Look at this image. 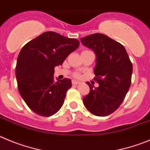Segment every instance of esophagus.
Segmentation results:
<instances>
[{
  "label": "esophagus",
  "instance_id": "1",
  "mask_svg": "<svg viewBox=\"0 0 150 150\" xmlns=\"http://www.w3.org/2000/svg\"><path fill=\"white\" fill-rule=\"evenodd\" d=\"M72 84H74V85H77V84H78V83H79V82H78V81H72Z\"/></svg>",
  "mask_w": 150,
  "mask_h": 150
}]
</instances>
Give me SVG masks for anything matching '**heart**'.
Listing matches in <instances>:
<instances>
[{
    "label": "heart",
    "mask_w": 150,
    "mask_h": 150,
    "mask_svg": "<svg viewBox=\"0 0 150 150\" xmlns=\"http://www.w3.org/2000/svg\"><path fill=\"white\" fill-rule=\"evenodd\" d=\"M74 76H75V78H79V77H80V75H79V73H75V75H74Z\"/></svg>",
    "instance_id": "obj_1"
}]
</instances>
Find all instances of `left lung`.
Instances as JSON below:
<instances>
[{"label": "left lung", "instance_id": "obj_1", "mask_svg": "<svg viewBox=\"0 0 150 150\" xmlns=\"http://www.w3.org/2000/svg\"><path fill=\"white\" fill-rule=\"evenodd\" d=\"M81 42L96 54L94 81L98 83L95 87L87 82L90 90L83 102L93 115H110L122 104L130 87L132 63L123 45L106 35L94 33Z\"/></svg>", "mask_w": 150, "mask_h": 150}]
</instances>
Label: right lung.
I'll return each mask as SVG.
<instances>
[{"instance_id":"right-lung-1","label":"right lung","mask_w":150,"mask_h":150,"mask_svg":"<svg viewBox=\"0 0 150 150\" xmlns=\"http://www.w3.org/2000/svg\"><path fill=\"white\" fill-rule=\"evenodd\" d=\"M75 39L48 31L28 42L18 54L16 76L19 93L29 108L42 117L54 115L62 107L71 80H54V67L77 49Z\"/></svg>"}]
</instances>
